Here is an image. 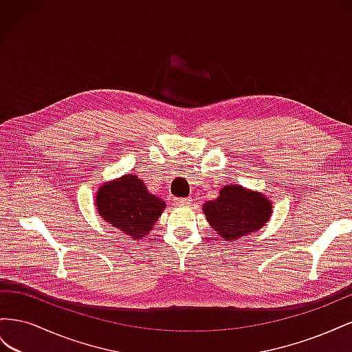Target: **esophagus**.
<instances>
[{"mask_svg":"<svg viewBox=\"0 0 352 352\" xmlns=\"http://www.w3.org/2000/svg\"><path fill=\"white\" fill-rule=\"evenodd\" d=\"M190 198H175V202L177 206H188V204H190Z\"/></svg>","mask_w":352,"mask_h":352,"instance_id":"esophagus-1","label":"esophagus"}]
</instances>
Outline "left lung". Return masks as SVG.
I'll use <instances>...</instances> for the list:
<instances>
[{
  "instance_id": "obj_1",
  "label": "left lung",
  "mask_w": 352,
  "mask_h": 352,
  "mask_svg": "<svg viewBox=\"0 0 352 352\" xmlns=\"http://www.w3.org/2000/svg\"><path fill=\"white\" fill-rule=\"evenodd\" d=\"M204 212L223 239L233 241L264 226L272 214V202L255 190L229 185L220 190L219 198L206 202Z\"/></svg>"
}]
</instances>
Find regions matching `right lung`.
I'll use <instances>...</instances> for the list:
<instances>
[{
	"label": "right lung",
	"instance_id": "1",
	"mask_svg": "<svg viewBox=\"0 0 352 352\" xmlns=\"http://www.w3.org/2000/svg\"><path fill=\"white\" fill-rule=\"evenodd\" d=\"M164 207V201L148 192L142 180L135 175L102 185L97 194L100 216L133 239L150 233Z\"/></svg>",
	"mask_w": 352,
	"mask_h": 352
}]
</instances>
